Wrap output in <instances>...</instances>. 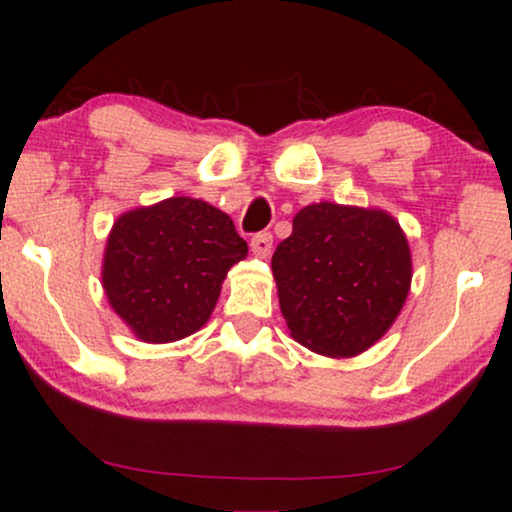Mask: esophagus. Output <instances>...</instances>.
<instances>
[{
    "instance_id": "34e87169",
    "label": "esophagus",
    "mask_w": 512,
    "mask_h": 512,
    "mask_svg": "<svg viewBox=\"0 0 512 512\" xmlns=\"http://www.w3.org/2000/svg\"><path fill=\"white\" fill-rule=\"evenodd\" d=\"M250 248L257 257H262V260H264V257L271 255V248H274V236H271L269 231H260V234L252 236Z\"/></svg>"
}]
</instances>
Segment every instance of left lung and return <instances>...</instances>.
Instances as JSON below:
<instances>
[{
  "instance_id": "1",
  "label": "left lung",
  "mask_w": 512,
  "mask_h": 512,
  "mask_svg": "<svg viewBox=\"0 0 512 512\" xmlns=\"http://www.w3.org/2000/svg\"><path fill=\"white\" fill-rule=\"evenodd\" d=\"M278 304L292 339L351 358L386 335L412 283L405 231L377 208L311 203L271 257Z\"/></svg>"
}]
</instances>
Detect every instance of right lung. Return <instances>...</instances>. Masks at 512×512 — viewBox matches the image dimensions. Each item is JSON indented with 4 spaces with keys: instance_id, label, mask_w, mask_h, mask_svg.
<instances>
[{
    "instance_id": "add662e5",
    "label": "right lung",
    "mask_w": 512,
    "mask_h": 512,
    "mask_svg": "<svg viewBox=\"0 0 512 512\" xmlns=\"http://www.w3.org/2000/svg\"><path fill=\"white\" fill-rule=\"evenodd\" d=\"M245 255L248 243L227 213L192 196H173L114 222L102 288L135 337L177 342L206 325L224 276Z\"/></svg>"
}]
</instances>
